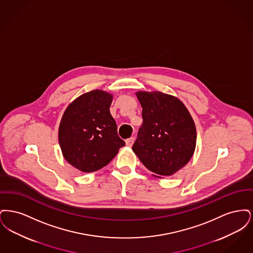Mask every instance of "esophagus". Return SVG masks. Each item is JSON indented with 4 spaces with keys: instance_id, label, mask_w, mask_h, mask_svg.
<instances>
[{
    "instance_id": "34e87169",
    "label": "esophagus",
    "mask_w": 253,
    "mask_h": 253,
    "mask_svg": "<svg viewBox=\"0 0 253 253\" xmlns=\"http://www.w3.org/2000/svg\"><path fill=\"white\" fill-rule=\"evenodd\" d=\"M133 141H134V137H130L128 139H126V145L129 146V147H132V145L133 144Z\"/></svg>"
}]
</instances>
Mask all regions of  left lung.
<instances>
[{
    "mask_svg": "<svg viewBox=\"0 0 253 253\" xmlns=\"http://www.w3.org/2000/svg\"><path fill=\"white\" fill-rule=\"evenodd\" d=\"M136 96L143 122L132 151L151 171L172 175L193 157L196 145L193 118L174 96L161 92H137Z\"/></svg>",
    "mask_w": 253,
    "mask_h": 253,
    "instance_id": "1",
    "label": "left lung"
}]
</instances>
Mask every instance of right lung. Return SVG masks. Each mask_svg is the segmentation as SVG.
<instances>
[{"label":"right lung","instance_id":"add662e5","mask_svg":"<svg viewBox=\"0 0 253 253\" xmlns=\"http://www.w3.org/2000/svg\"><path fill=\"white\" fill-rule=\"evenodd\" d=\"M113 96L94 90L79 96L65 110L59 142L66 161L84 172L106 166L125 145L110 113Z\"/></svg>","mask_w":253,"mask_h":253}]
</instances>
